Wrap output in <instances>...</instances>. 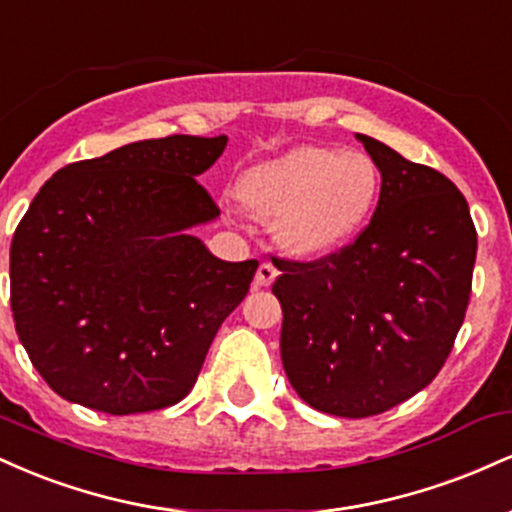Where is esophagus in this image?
<instances>
[{
	"label": "esophagus",
	"instance_id": "esophagus-1",
	"mask_svg": "<svg viewBox=\"0 0 512 512\" xmlns=\"http://www.w3.org/2000/svg\"><path fill=\"white\" fill-rule=\"evenodd\" d=\"M276 267L274 264H269V262H262L260 267H257V274H255V286H269L272 284V281L276 279Z\"/></svg>",
	"mask_w": 512,
	"mask_h": 512
}]
</instances>
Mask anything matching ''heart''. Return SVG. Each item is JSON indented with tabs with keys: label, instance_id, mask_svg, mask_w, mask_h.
Returning a JSON list of instances; mask_svg holds the SVG:
<instances>
[{
	"label": "heart",
	"instance_id": "heart-1",
	"mask_svg": "<svg viewBox=\"0 0 512 512\" xmlns=\"http://www.w3.org/2000/svg\"><path fill=\"white\" fill-rule=\"evenodd\" d=\"M378 192L380 173L370 156L327 146H296L238 182L245 209L276 221L279 243L298 257L327 255L354 238Z\"/></svg>",
	"mask_w": 512,
	"mask_h": 512
}]
</instances>
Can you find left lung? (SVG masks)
Instances as JSON below:
<instances>
[{"label":"left lung","mask_w":512,"mask_h":512,"mask_svg":"<svg viewBox=\"0 0 512 512\" xmlns=\"http://www.w3.org/2000/svg\"><path fill=\"white\" fill-rule=\"evenodd\" d=\"M380 199L349 245L317 260L276 257L281 361L303 402L366 419L407 402L448 361L472 293L477 228L436 168L358 134Z\"/></svg>","instance_id":"obj_1"}]
</instances>
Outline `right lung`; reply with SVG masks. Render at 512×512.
Instances as JSON below:
<instances>
[{"instance_id": "add662e5", "label": "right lung", "mask_w": 512, "mask_h": 512, "mask_svg": "<svg viewBox=\"0 0 512 512\" xmlns=\"http://www.w3.org/2000/svg\"><path fill=\"white\" fill-rule=\"evenodd\" d=\"M228 137L144 139L57 170L11 240V313L57 395L125 416L178 404L257 260L223 262L187 228L219 216L197 178Z\"/></svg>"}]
</instances>
